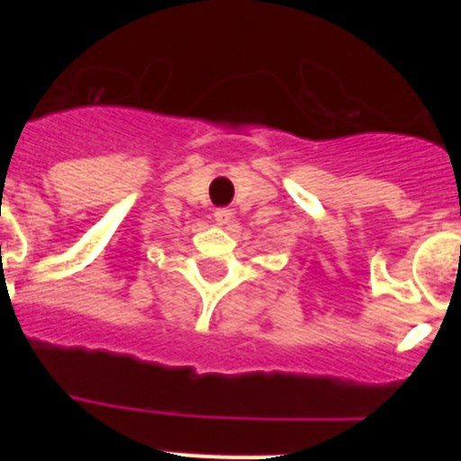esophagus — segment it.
Here are the masks:
<instances>
[{
  "label": "esophagus",
  "instance_id": "obj_1",
  "mask_svg": "<svg viewBox=\"0 0 461 461\" xmlns=\"http://www.w3.org/2000/svg\"><path fill=\"white\" fill-rule=\"evenodd\" d=\"M214 221H217L219 226H228V223L233 221V210H228V207H219V210L214 212Z\"/></svg>",
  "mask_w": 461,
  "mask_h": 461
}]
</instances>
